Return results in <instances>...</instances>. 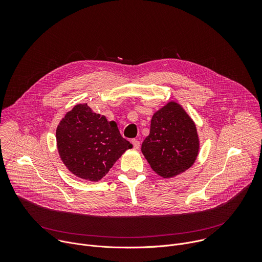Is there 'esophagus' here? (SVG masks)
<instances>
[{"instance_id":"34e87169","label":"esophagus","mask_w":262,"mask_h":262,"mask_svg":"<svg viewBox=\"0 0 262 262\" xmlns=\"http://www.w3.org/2000/svg\"><path fill=\"white\" fill-rule=\"evenodd\" d=\"M132 143H133V146H134L135 149H139L140 148V142L137 139L132 140Z\"/></svg>"}]
</instances>
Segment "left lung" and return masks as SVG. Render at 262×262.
<instances>
[{
  "instance_id": "obj_1",
  "label": "left lung",
  "mask_w": 262,
  "mask_h": 262,
  "mask_svg": "<svg viewBox=\"0 0 262 262\" xmlns=\"http://www.w3.org/2000/svg\"><path fill=\"white\" fill-rule=\"evenodd\" d=\"M199 148L194 121L179 103L169 101L154 114L141 150L158 175L171 178L194 165Z\"/></svg>"
}]
</instances>
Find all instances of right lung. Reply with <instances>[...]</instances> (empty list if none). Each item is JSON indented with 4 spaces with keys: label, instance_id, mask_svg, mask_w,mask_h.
<instances>
[{
    "label": "right lung",
    "instance_id": "obj_1",
    "mask_svg": "<svg viewBox=\"0 0 262 262\" xmlns=\"http://www.w3.org/2000/svg\"><path fill=\"white\" fill-rule=\"evenodd\" d=\"M59 156L76 176L100 180L133 145L125 140L115 121L96 114L87 103L74 105L56 130Z\"/></svg>",
    "mask_w": 262,
    "mask_h": 262
}]
</instances>
